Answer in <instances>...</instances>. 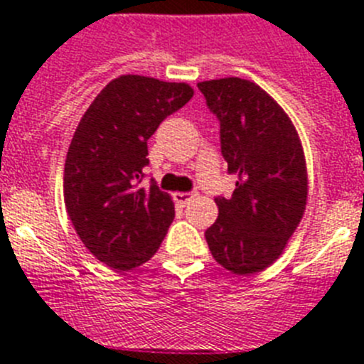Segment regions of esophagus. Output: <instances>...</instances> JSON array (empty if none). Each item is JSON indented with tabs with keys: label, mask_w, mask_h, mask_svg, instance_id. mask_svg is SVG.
Segmentation results:
<instances>
[{
	"label": "esophagus",
	"mask_w": 364,
	"mask_h": 364,
	"mask_svg": "<svg viewBox=\"0 0 364 364\" xmlns=\"http://www.w3.org/2000/svg\"><path fill=\"white\" fill-rule=\"evenodd\" d=\"M195 197V193L193 191H178V193H175V195H173V200L176 202V204H188L189 200H191V198Z\"/></svg>",
	"instance_id": "34e87169"
}]
</instances>
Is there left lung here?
Instances as JSON below:
<instances>
[{
    "label": "left lung",
    "mask_w": 364,
    "mask_h": 364,
    "mask_svg": "<svg viewBox=\"0 0 364 364\" xmlns=\"http://www.w3.org/2000/svg\"><path fill=\"white\" fill-rule=\"evenodd\" d=\"M198 89L220 125L228 173L237 175L233 195L215 197L218 218L205 240L220 266L237 275L257 273L279 259L304 213L301 140L277 102L250 80H211Z\"/></svg>",
    "instance_id": "obj_1"
}]
</instances>
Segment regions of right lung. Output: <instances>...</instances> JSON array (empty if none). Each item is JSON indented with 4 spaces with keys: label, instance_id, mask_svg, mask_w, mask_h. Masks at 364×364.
Here are the masks:
<instances>
[{
    "label": "right lung",
    "instance_id": "obj_1",
    "mask_svg": "<svg viewBox=\"0 0 364 364\" xmlns=\"http://www.w3.org/2000/svg\"><path fill=\"white\" fill-rule=\"evenodd\" d=\"M186 83L127 74L95 98L73 136L63 193L73 226L104 264L131 269L156 253L175 205L154 178L144 186L147 140L191 100Z\"/></svg>",
    "mask_w": 364,
    "mask_h": 364
}]
</instances>
